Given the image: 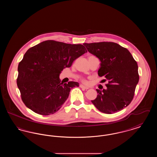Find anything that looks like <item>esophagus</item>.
I'll use <instances>...</instances> for the list:
<instances>
[{
	"mask_svg": "<svg viewBox=\"0 0 157 157\" xmlns=\"http://www.w3.org/2000/svg\"><path fill=\"white\" fill-rule=\"evenodd\" d=\"M79 86H80L81 88H83V89H84V90H87L89 89V88H88V87L85 86H84V85H79Z\"/></svg>",
	"mask_w": 157,
	"mask_h": 157,
	"instance_id": "obj_1",
	"label": "esophagus"
}]
</instances>
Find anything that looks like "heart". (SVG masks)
I'll return each mask as SVG.
<instances>
[{"instance_id":"heart-1","label":"heart","mask_w":157,"mask_h":157,"mask_svg":"<svg viewBox=\"0 0 157 157\" xmlns=\"http://www.w3.org/2000/svg\"><path fill=\"white\" fill-rule=\"evenodd\" d=\"M81 81H82V82H83L84 83H88L87 81H86V80H85V79H83V78L81 79Z\"/></svg>"}]
</instances>
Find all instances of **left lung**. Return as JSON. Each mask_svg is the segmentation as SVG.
Returning a JSON list of instances; mask_svg holds the SVG:
<instances>
[{"label": "left lung", "instance_id": "8db88e82", "mask_svg": "<svg viewBox=\"0 0 157 157\" xmlns=\"http://www.w3.org/2000/svg\"><path fill=\"white\" fill-rule=\"evenodd\" d=\"M83 44L89 52L100 60L98 74L108 81L106 90H97V97L92 103L99 111L108 114L127 107L134 98L139 81L138 65L131 53L114 42Z\"/></svg>", "mask_w": 157, "mask_h": 157}]
</instances>
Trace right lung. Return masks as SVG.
<instances>
[{
	"label": "right lung",
	"instance_id": "obj_1",
	"mask_svg": "<svg viewBox=\"0 0 157 157\" xmlns=\"http://www.w3.org/2000/svg\"><path fill=\"white\" fill-rule=\"evenodd\" d=\"M81 44L72 45L52 40L30 49L18 65L17 85L25 105L42 115L57 112L67 101L72 88L79 83H60L59 74L85 53Z\"/></svg>",
	"mask_w": 157,
	"mask_h": 157
}]
</instances>
